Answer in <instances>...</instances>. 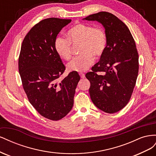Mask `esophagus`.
I'll use <instances>...</instances> for the list:
<instances>
[{"label":"esophagus","mask_w":156,"mask_h":156,"mask_svg":"<svg viewBox=\"0 0 156 156\" xmlns=\"http://www.w3.org/2000/svg\"><path fill=\"white\" fill-rule=\"evenodd\" d=\"M79 75H80V77H81V78H82V79H84V77H85V75H84V73H79Z\"/></svg>","instance_id":"1"}]
</instances>
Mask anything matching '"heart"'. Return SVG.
<instances>
[{"label":"heart","instance_id":"obj_1","mask_svg":"<svg viewBox=\"0 0 156 156\" xmlns=\"http://www.w3.org/2000/svg\"><path fill=\"white\" fill-rule=\"evenodd\" d=\"M72 44H81V54L68 64L70 72H84L94 62V56L100 57L107 48L106 33L100 27H94L84 23H77L67 32V38L59 36L55 42V49L60 58L69 60L72 57Z\"/></svg>","mask_w":156,"mask_h":156}]
</instances>
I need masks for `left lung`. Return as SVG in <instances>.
I'll return each instance as SVG.
<instances>
[{"instance_id":"1","label":"left lung","mask_w":156,"mask_h":156,"mask_svg":"<svg viewBox=\"0 0 156 156\" xmlns=\"http://www.w3.org/2000/svg\"><path fill=\"white\" fill-rule=\"evenodd\" d=\"M83 20L97 21L105 29L107 48L85 76L90 83L89 93L94 104L112 114L128 103L135 86L139 72L135 42L127 27L111 13L100 12Z\"/></svg>"}]
</instances>
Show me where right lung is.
Listing matches in <instances>:
<instances>
[{"label":"right lung","instance_id":"right-lung-1","mask_svg":"<svg viewBox=\"0 0 156 156\" xmlns=\"http://www.w3.org/2000/svg\"><path fill=\"white\" fill-rule=\"evenodd\" d=\"M71 21L51 17L37 23L25 36L19 56V72L28 100L42 116L54 121L72 110L80 80L77 72L58 80L66 67L55 51V42Z\"/></svg>","mask_w":156,"mask_h":156}]
</instances>
